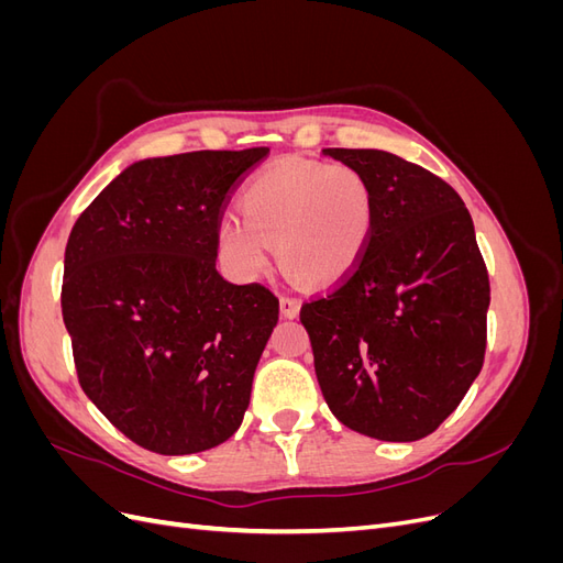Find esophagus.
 <instances>
[{
    "label": "esophagus",
    "mask_w": 563,
    "mask_h": 563,
    "mask_svg": "<svg viewBox=\"0 0 563 563\" xmlns=\"http://www.w3.org/2000/svg\"><path fill=\"white\" fill-rule=\"evenodd\" d=\"M279 305H282V314H284L286 319L298 317V312H300V300H298V298H294V296H282V298H279Z\"/></svg>",
    "instance_id": "esophagus-1"
}]
</instances>
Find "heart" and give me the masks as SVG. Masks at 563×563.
Returning a JSON list of instances; mask_svg holds the SVG:
<instances>
[{"label": "heart", "instance_id": "obj_1", "mask_svg": "<svg viewBox=\"0 0 563 563\" xmlns=\"http://www.w3.org/2000/svg\"><path fill=\"white\" fill-rule=\"evenodd\" d=\"M242 214L218 223L220 255L236 277L258 275L277 244L288 275L321 286L360 263L376 223V192L343 162H282L246 187Z\"/></svg>", "mask_w": 563, "mask_h": 563}]
</instances>
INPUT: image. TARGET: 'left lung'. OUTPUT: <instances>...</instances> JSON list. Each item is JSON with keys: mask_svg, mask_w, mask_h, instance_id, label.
I'll return each mask as SVG.
<instances>
[{"mask_svg": "<svg viewBox=\"0 0 563 563\" xmlns=\"http://www.w3.org/2000/svg\"><path fill=\"white\" fill-rule=\"evenodd\" d=\"M376 192V223L350 275L302 302L331 413L380 441L432 434L479 376L488 269L453 187L383 150L327 147Z\"/></svg>", "mask_w": 563, "mask_h": 563, "instance_id": "left-lung-1", "label": "left lung"}]
</instances>
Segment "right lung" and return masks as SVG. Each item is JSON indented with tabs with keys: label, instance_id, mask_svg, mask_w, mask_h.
Listing matches in <instances>:
<instances>
[{
	"label": "right lung",
	"instance_id": "right-lung-1",
	"mask_svg": "<svg viewBox=\"0 0 563 563\" xmlns=\"http://www.w3.org/2000/svg\"><path fill=\"white\" fill-rule=\"evenodd\" d=\"M269 147L143 159L81 211L60 308L81 389L133 444L187 455L244 420L279 319L263 284L218 275V223Z\"/></svg>",
	"mask_w": 563,
	"mask_h": 563
}]
</instances>
